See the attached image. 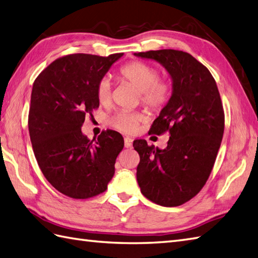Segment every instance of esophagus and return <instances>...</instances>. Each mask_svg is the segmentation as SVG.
Returning <instances> with one entry per match:
<instances>
[{
    "label": "esophagus",
    "instance_id": "34e87169",
    "mask_svg": "<svg viewBox=\"0 0 258 258\" xmlns=\"http://www.w3.org/2000/svg\"><path fill=\"white\" fill-rule=\"evenodd\" d=\"M124 147L125 148L133 147V138H130V137H125V138H124Z\"/></svg>",
    "mask_w": 258,
    "mask_h": 258
}]
</instances>
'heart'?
Masks as SVG:
<instances>
[{
	"label": "heart",
	"mask_w": 258,
	"mask_h": 258,
	"mask_svg": "<svg viewBox=\"0 0 258 258\" xmlns=\"http://www.w3.org/2000/svg\"><path fill=\"white\" fill-rule=\"evenodd\" d=\"M119 77L131 84L139 90L142 104L152 110H161L168 104L172 93L170 82L159 78L160 74L156 67L144 61L135 60L120 67ZM97 98L102 106L111 102V85L107 78H102L97 85ZM144 120L140 112L118 111L109 119L110 125L122 133H134Z\"/></svg>",
	"instance_id": "heart-1"
}]
</instances>
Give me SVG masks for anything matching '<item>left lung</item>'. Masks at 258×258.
<instances>
[{
    "label": "left lung",
    "mask_w": 258,
    "mask_h": 258,
    "mask_svg": "<svg viewBox=\"0 0 258 258\" xmlns=\"http://www.w3.org/2000/svg\"><path fill=\"white\" fill-rule=\"evenodd\" d=\"M162 64L172 77L173 93L149 134L169 133L160 150L135 140L139 153L137 180L141 193L162 207H179L202 190L214 167L224 134V109L215 79L192 55L176 49L135 54Z\"/></svg>",
    "instance_id": "1"
}]
</instances>
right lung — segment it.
Instances as JSON below:
<instances>
[{
	"label": "right lung",
	"instance_id": "1",
	"mask_svg": "<svg viewBox=\"0 0 258 258\" xmlns=\"http://www.w3.org/2000/svg\"><path fill=\"white\" fill-rule=\"evenodd\" d=\"M123 54H71L59 57L33 84L28 131L46 180L72 199H89L107 190L123 148L117 131L89 140L82 133L86 116L99 107L97 85Z\"/></svg>",
	"mask_w": 258,
	"mask_h": 258
}]
</instances>
